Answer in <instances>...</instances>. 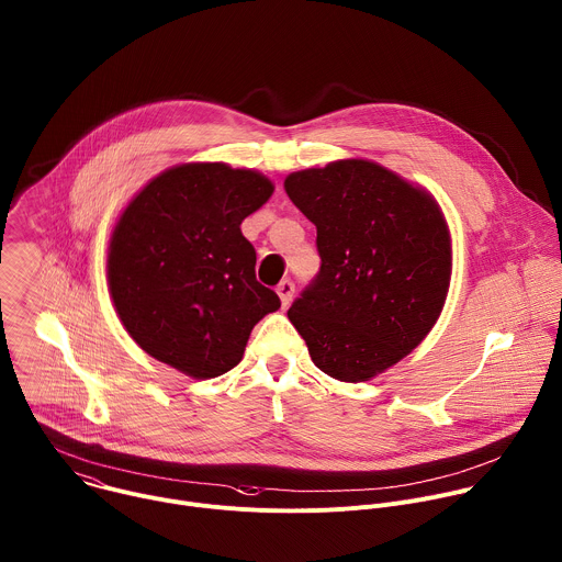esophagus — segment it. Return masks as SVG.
<instances>
[{"label":"esophagus","instance_id":"1","mask_svg":"<svg viewBox=\"0 0 562 562\" xmlns=\"http://www.w3.org/2000/svg\"><path fill=\"white\" fill-rule=\"evenodd\" d=\"M276 291H278V295H280L282 306H289L291 300H293V293H295V284H293L291 280H282Z\"/></svg>","mask_w":562,"mask_h":562}]
</instances>
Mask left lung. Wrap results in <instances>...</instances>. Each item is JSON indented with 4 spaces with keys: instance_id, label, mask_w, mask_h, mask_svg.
Wrapping results in <instances>:
<instances>
[{
    "instance_id": "obj_1",
    "label": "left lung",
    "mask_w": 562,
    "mask_h": 562,
    "mask_svg": "<svg viewBox=\"0 0 562 562\" xmlns=\"http://www.w3.org/2000/svg\"><path fill=\"white\" fill-rule=\"evenodd\" d=\"M284 190L317 227L322 258L286 315L326 375L378 378L443 311L452 276L446 216L424 187L366 158L293 171Z\"/></svg>"
}]
</instances>
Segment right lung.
Wrapping results in <instances>:
<instances>
[{
  "instance_id": "obj_1",
  "label": "right lung",
  "mask_w": 562,
  "mask_h": 562,
  "mask_svg": "<svg viewBox=\"0 0 562 562\" xmlns=\"http://www.w3.org/2000/svg\"><path fill=\"white\" fill-rule=\"evenodd\" d=\"M273 190L256 169L182 162L127 203L108 245V286L147 355L194 380L243 359L254 326L280 308L256 280V249L240 232Z\"/></svg>"
}]
</instances>
